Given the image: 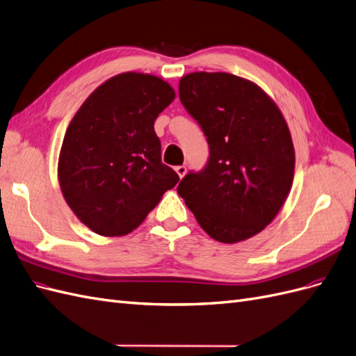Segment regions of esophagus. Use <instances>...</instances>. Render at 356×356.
<instances>
[{
  "instance_id": "obj_1",
  "label": "esophagus",
  "mask_w": 356,
  "mask_h": 356,
  "mask_svg": "<svg viewBox=\"0 0 356 356\" xmlns=\"http://www.w3.org/2000/svg\"><path fill=\"white\" fill-rule=\"evenodd\" d=\"M175 170H177V174H178L179 178H184V175L187 174V168H186L184 165H182V166H177Z\"/></svg>"
}]
</instances>
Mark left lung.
Instances as JSON below:
<instances>
[{
	"label": "left lung",
	"mask_w": 356,
	"mask_h": 356,
	"mask_svg": "<svg viewBox=\"0 0 356 356\" xmlns=\"http://www.w3.org/2000/svg\"><path fill=\"white\" fill-rule=\"evenodd\" d=\"M179 100L207 136L209 159L181 179L178 195L216 241L254 236L293 181L295 149L280 109L256 83L220 72L182 76Z\"/></svg>",
	"instance_id": "left-lung-1"
}]
</instances>
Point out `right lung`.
I'll return each instance as SVG.
<instances>
[{
    "instance_id": "add662e5",
    "label": "right lung",
    "mask_w": 356,
    "mask_h": 356,
    "mask_svg": "<svg viewBox=\"0 0 356 356\" xmlns=\"http://www.w3.org/2000/svg\"><path fill=\"white\" fill-rule=\"evenodd\" d=\"M175 99L157 76L121 73L83 102L67 127L58 179L67 205L103 236L136 229L179 177L161 163L154 121Z\"/></svg>"
}]
</instances>
